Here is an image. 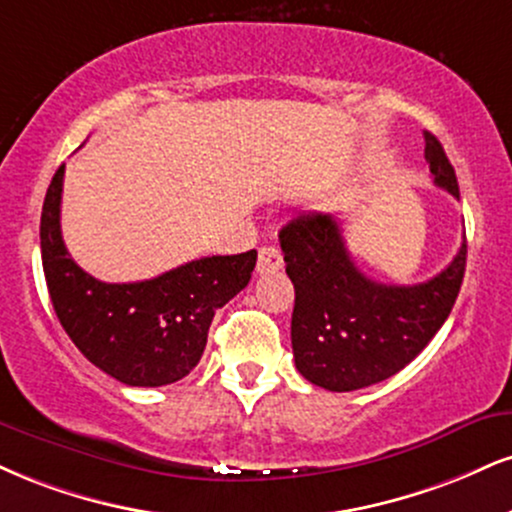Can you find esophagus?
Masks as SVG:
<instances>
[{
	"mask_svg": "<svg viewBox=\"0 0 512 512\" xmlns=\"http://www.w3.org/2000/svg\"><path fill=\"white\" fill-rule=\"evenodd\" d=\"M281 267H283V257L279 250L272 248V245H264V248H260V257H257V274L279 272Z\"/></svg>",
	"mask_w": 512,
	"mask_h": 512,
	"instance_id": "1",
	"label": "esophagus"
}]
</instances>
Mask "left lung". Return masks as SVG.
Wrapping results in <instances>:
<instances>
[{"instance_id": "obj_1", "label": "left lung", "mask_w": 512, "mask_h": 512, "mask_svg": "<svg viewBox=\"0 0 512 512\" xmlns=\"http://www.w3.org/2000/svg\"><path fill=\"white\" fill-rule=\"evenodd\" d=\"M434 186L460 197L458 178L436 135L424 133ZM295 288L291 341L295 367L326 391H357L410 365L451 315L465 276L467 243L434 279L386 286L355 267L341 224L310 212L279 233Z\"/></svg>"}]
</instances>
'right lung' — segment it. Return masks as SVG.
I'll use <instances>...</instances> for the list:
<instances>
[{"instance_id":"obj_1","label":"right lung","mask_w":512,"mask_h":512,"mask_svg":"<svg viewBox=\"0 0 512 512\" xmlns=\"http://www.w3.org/2000/svg\"><path fill=\"white\" fill-rule=\"evenodd\" d=\"M64 164L40 219L42 269L61 326L95 367L126 386H166L190 374L214 312L248 286L257 250L200 257L147 281L104 283L78 267L61 238Z\"/></svg>"}]
</instances>
